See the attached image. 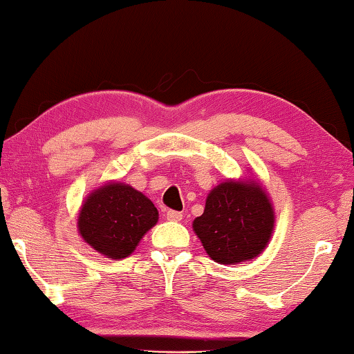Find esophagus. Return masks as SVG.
<instances>
[{
	"mask_svg": "<svg viewBox=\"0 0 354 354\" xmlns=\"http://www.w3.org/2000/svg\"><path fill=\"white\" fill-rule=\"evenodd\" d=\"M165 217H167V220H170V221H181L183 214L178 212V211H167Z\"/></svg>",
	"mask_w": 354,
	"mask_h": 354,
	"instance_id": "obj_1",
	"label": "esophagus"
}]
</instances>
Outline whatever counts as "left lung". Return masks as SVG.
<instances>
[{"label": "left lung", "instance_id": "1", "mask_svg": "<svg viewBox=\"0 0 354 354\" xmlns=\"http://www.w3.org/2000/svg\"><path fill=\"white\" fill-rule=\"evenodd\" d=\"M192 227L212 261L234 266L266 250L273 234L274 207L256 178L226 179L209 192L205 212Z\"/></svg>", "mask_w": 354, "mask_h": 354}]
</instances>
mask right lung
I'll use <instances>...</instances> for the list:
<instances>
[{
  "label": "right lung",
  "instance_id": "right-lung-1",
  "mask_svg": "<svg viewBox=\"0 0 354 354\" xmlns=\"http://www.w3.org/2000/svg\"><path fill=\"white\" fill-rule=\"evenodd\" d=\"M153 201L133 185L109 181L93 189L77 214V232L88 247L109 259H124L158 223Z\"/></svg>",
  "mask_w": 354,
  "mask_h": 354
}]
</instances>
